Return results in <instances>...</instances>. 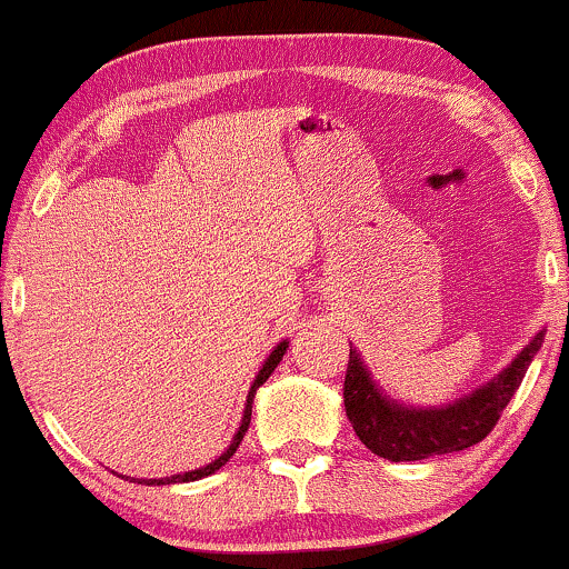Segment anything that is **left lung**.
Here are the masks:
<instances>
[{
	"instance_id": "8db88e82",
	"label": "left lung",
	"mask_w": 569,
	"mask_h": 569,
	"mask_svg": "<svg viewBox=\"0 0 569 569\" xmlns=\"http://www.w3.org/2000/svg\"><path fill=\"white\" fill-rule=\"evenodd\" d=\"M543 345V331L492 376L488 385L458 397L445 408H410L389 400L362 366L358 350H350L345 376V408L355 435L376 456L387 461H421L429 456L467 450L492 432L503 408L522 385L527 366Z\"/></svg>"
}]
</instances>
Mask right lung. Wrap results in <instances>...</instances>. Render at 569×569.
I'll use <instances>...</instances> for the list:
<instances>
[{"label": "right lung", "mask_w": 569, "mask_h": 569, "mask_svg": "<svg viewBox=\"0 0 569 569\" xmlns=\"http://www.w3.org/2000/svg\"><path fill=\"white\" fill-rule=\"evenodd\" d=\"M286 347H289V341H280V345L276 347V350L270 352V358L264 360V366L259 368V373H257V379H254V385H251V389H249V397H246V410H243V421H241V427H238V432H236V437H232V442H230V448L224 450L222 456L219 458H214V461L211 463H207V467H201V469H193V471H184V475H174V477H161V480H140V485L142 482H148V485H172V482H193V480H201V477H209V475H214L217 469H222L224 463L230 461V456L236 453L238 450V445H241V440H243V435H246V429H249V421H251V402H254V395H257V389L264 385L267 379H270V373L276 371L278 368V362L283 360V355H286Z\"/></svg>", "instance_id": "1"}]
</instances>
